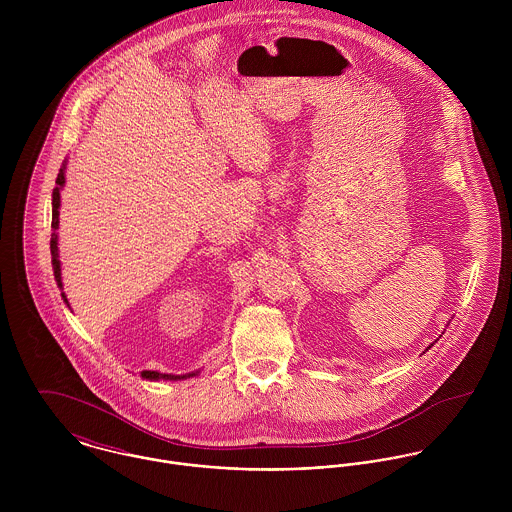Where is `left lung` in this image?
Masks as SVG:
<instances>
[{"label":"left lung","mask_w":512,"mask_h":512,"mask_svg":"<svg viewBox=\"0 0 512 512\" xmlns=\"http://www.w3.org/2000/svg\"><path fill=\"white\" fill-rule=\"evenodd\" d=\"M430 347H434V343H432V345H430ZM430 347H428V349H430ZM428 349H426V351H428Z\"/></svg>","instance_id":"1"}]
</instances>
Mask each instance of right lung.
I'll use <instances>...</instances> for the list:
<instances>
[{
    "mask_svg": "<svg viewBox=\"0 0 512 512\" xmlns=\"http://www.w3.org/2000/svg\"><path fill=\"white\" fill-rule=\"evenodd\" d=\"M65 169H67V161L63 163V167L59 169V175H57V187L53 189V220H51V228H53V234H51V256H53V274H55V280H57V286L63 290V280H61V260H59V238H57V228H59V209H61V191L65 187ZM65 303L69 305V299L65 292H61ZM199 370L195 372H187V374H165V372H157V370H142V378L146 380H185V378H191V376H197Z\"/></svg>",
    "mask_w": 512,
    "mask_h": 512,
    "instance_id": "right-lung-1",
    "label": "right lung"
}]
</instances>
